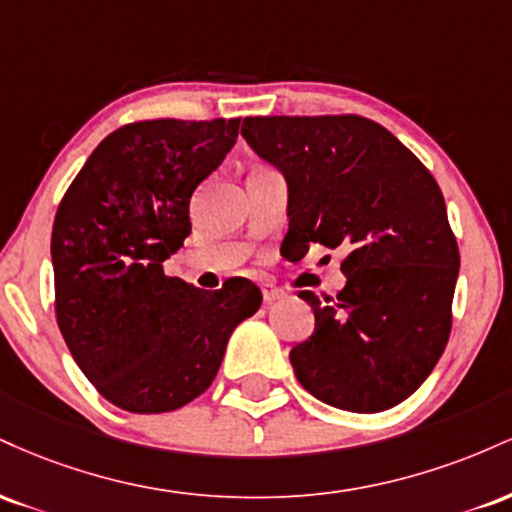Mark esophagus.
I'll list each match as a JSON object with an SVG mask.
<instances>
[{
  "instance_id": "34e87169",
  "label": "esophagus",
  "mask_w": 512,
  "mask_h": 512,
  "mask_svg": "<svg viewBox=\"0 0 512 512\" xmlns=\"http://www.w3.org/2000/svg\"><path fill=\"white\" fill-rule=\"evenodd\" d=\"M260 289H262L264 303H274V301H279V298L286 296V291L279 289V286H276L274 281H262Z\"/></svg>"
}]
</instances>
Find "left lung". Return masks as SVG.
Listing matches in <instances>:
<instances>
[{"label": "left lung", "mask_w": 512, "mask_h": 512, "mask_svg": "<svg viewBox=\"0 0 512 512\" xmlns=\"http://www.w3.org/2000/svg\"><path fill=\"white\" fill-rule=\"evenodd\" d=\"M240 134L289 182L291 255L346 250L337 298L298 293L315 313V332L291 349L298 383L356 414L404 402L452 330L460 250L436 178L361 115L245 117Z\"/></svg>", "instance_id": "left-lung-1"}]
</instances>
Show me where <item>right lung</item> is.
<instances>
[{
	"label": "right lung",
	"instance_id": "1",
	"mask_svg": "<svg viewBox=\"0 0 512 512\" xmlns=\"http://www.w3.org/2000/svg\"><path fill=\"white\" fill-rule=\"evenodd\" d=\"M233 120H137L88 156L52 223L55 315L76 366L132 414L202 395L262 293L248 279L202 291L163 272L190 236V199L238 137Z\"/></svg>",
	"mask_w": 512,
	"mask_h": 512
}]
</instances>
